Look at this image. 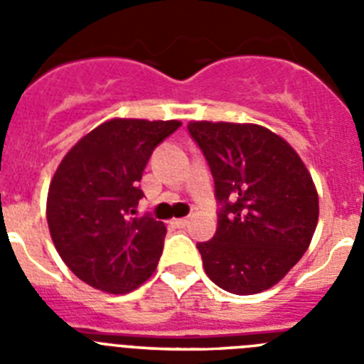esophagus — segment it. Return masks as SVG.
Segmentation results:
<instances>
[{"label":"esophagus","instance_id":"1","mask_svg":"<svg viewBox=\"0 0 364 364\" xmlns=\"http://www.w3.org/2000/svg\"><path fill=\"white\" fill-rule=\"evenodd\" d=\"M175 224L176 226H180V228H184L186 224H188V218H175Z\"/></svg>","mask_w":364,"mask_h":364}]
</instances>
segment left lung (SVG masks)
I'll list each match as a JSON object with an SVG mask.
<instances>
[{
  "label": "left lung",
  "mask_w": 364,
  "mask_h": 364,
  "mask_svg": "<svg viewBox=\"0 0 364 364\" xmlns=\"http://www.w3.org/2000/svg\"><path fill=\"white\" fill-rule=\"evenodd\" d=\"M215 182L218 224L198 242L208 277L222 290L253 295L277 284L310 246L319 197L290 144L262 125L191 122Z\"/></svg>",
  "instance_id": "left-lung-1"
}]
</instances>
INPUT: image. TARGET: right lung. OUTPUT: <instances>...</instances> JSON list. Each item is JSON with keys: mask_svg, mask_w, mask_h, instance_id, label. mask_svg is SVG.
Returning <instances> with one entry per match:
<instances>
[{"mask_svg": "<svg viewBox=\"0 0 364 364\" xmlns=\"http://www.w3.org/2000/svg\"><path fill=\"white\" fill-rule=\"evenodd\" d=\"M178 120L114 118L98 125L63 156L47 197L53 242L83 282L127 294L159 264L164 222L136 217L142 173L154 147L180 127Z\"/></svg>", "mask_w": 364, "mask_h": 364, "instance_id": "right-lung-1", "label": "right lung"}]
</instances>
